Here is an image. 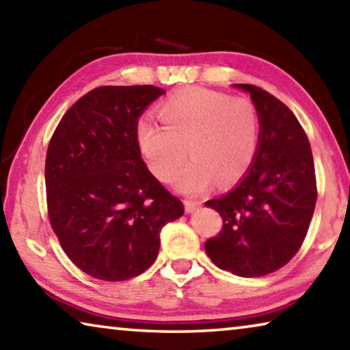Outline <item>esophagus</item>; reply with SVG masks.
Returning <instances> with one entry per match:
<instances>
[{
	"label": "esophagus",
	"instance_id": "34e87169",
	"mask_svg": "<svg viewBox=\"0 0 350 350\" xmlns=\"http://www.w3.org/2000/svg\"><path fill=\"white\" fill-rule=\"evenodd\" d=\"M183 204H185V211L187 213H193V211H196L199 206H200V200L185 199V200H183Z\"/></svg>",
	"mask_w": 350,
	"mask_h": 350
}]
</instances>
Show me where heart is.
I'll list each match as a JSON object with an SVG mask.
<instances>
[{"instance_id": "1", "label": "heart", "mask_w": 350, "mask_h": 350, "mask_svg": "<svg viewBox=\"0 0 350 350\" xmlns=\"http://www.w3.org/2000/svg\"><path fill=\"white\" fill-rule=\"evenodd\" d=\"M157 116L162 125L150 118L139 122L137 144L163 182L179 173L188 151L193 161L176 179L180 191L202 193L216 179L221 185L239 180L256 157L259 117L248 98L187 88L165 98Z\"/></svg>"}]
</instances>
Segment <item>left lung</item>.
Here are the masks:
<instances>
[{
  "label": "left lung",
  "mask_w": 350,
  "mask_h": 350,
  "mask_svg": "<svg viewBox=\"0 0 350 350\" xmlns=\"http://www.w3.org/2000/svg\"><path fill=\"white\" fill-rule=\"evenodd\" d=\"M236 88L256 106L259 146L238 187L205 202L224 222L205 252L219 269L253 278L281 269L303 245L317 204V177L309 139L293 112L258 86Z\"/></svg>",
  "instance_id": "left-lung-1"
}]
</instances>
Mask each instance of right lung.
<instances>
[{
	"mask_svg": "<svg viewBox=\"0 0 350 350\" xmlns=\"http://www.w3.org/2000/svg\"><path fill=\"white\" fill-rule=\"evenodd\" d=\"M151 85L100 86L70 106L46 154L52 230L68 258L96 280L126 281L156 260L161 230L183 204L144 162L135 129Z\"/></svg>",
	"mask_w": 350,
	"mask_h": 350,
	"instance_id": "1",
	"label": "right lung"
}]
</instances>
